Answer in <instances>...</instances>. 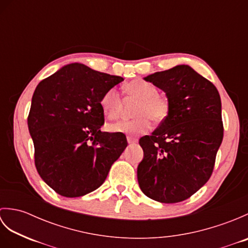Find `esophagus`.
I'll list each match as a JSON object with an SVG mask.
<instances>
[{
	"label": "esophagus",
	"instance_id": "1",
	"mask_svg": "<svg viewBox=\"0 0 248 248\" xmlns=\"http://www.w3.org/2000/svg\"><path fill=\"white\" fill-rule=\"evenodd\" d=\"M128 143H129V145H134V144L138 143V141H136V140H133V139L128 138Z\"/></svg>",
	"mask_w": 248,
	"mask_h": 248
}]
</instances>
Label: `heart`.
I'll return each instance as SVG.
<instances>
[{
    "label": "heart",
    "instance_id": "heart-1",
    "mask_svg": "<svg viewBox=\"0 0 248 248\" xmlns=\"http://www.w3.org/2000/svg\"><path fill=\"white\" fill-rule=\"evenodd\" d=\"M124 89L130 98L139 100L134 110L136 117L108 124L110 132L133 136L145 134L151 129V120L159 124L167 118L170 109V100L160 94L154 84L143 78H136L128 83ZM100 107L108 118H117L123 108V100L117 89L108 88L100 99Z\"/></svg>",
    "mask_w": 248,
    "mask_h": 248
}]
</instances>
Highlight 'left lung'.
I'll return each instance as SVG.
<instances>
[{
	"label": "left lung",
	"mask_w": 248,
	"mask_h": 248,
	"mask_svg": "<svg viewBox=\"0 0 248 248\" xmlns=\"http://www.w3.org/2000/svg\"><path fill=\"white\" fill-rule=\"evenodd\" d=\"M166 93L167 118L140 145L144 159L138 167L140 187L163 203L189 198L213 172L224 125L217 87L186 65L145 78Z\"/></svg>",
	"instance_id": "8db88e82"
}]
</instances>
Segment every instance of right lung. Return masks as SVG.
<instances>
[{
  "mask_svg": "<svg viewBox=\"0 0 248 248\" xmlns=\"http://www.w3.org/2000/svg\"><path fill=\"white\" fill-rule=\"evenodd\" d=\"M121 81L75 62L37 85L28 117L35 166L62 196L80 197L97 189L127 147L123 134L100 130V99Z\"/></svg>",
  "mask_w": 248,
  "mask_h": 248,
  "instance_id": "right-lung-1",
  "label": "right lung"
}]
</instances>
